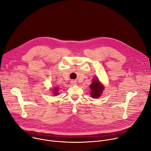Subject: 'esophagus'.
Returning <instances> with one entry per match:
<instances>
[{"label": "esophagus", "instance_id": "34e87169", "mask_svg": "<svg viewBox=\"0 0 151 151\" xmlns=\"http://www.w3.org/2000/svg\"><path fill=\"white\" fill-rule=\"evenodd\" d=\"M71 84H73V85H75V84H76V81H75V80H72L71 81Z\"/></svg>", "mask_w": 151, "mask_h": 151}]
</instances>
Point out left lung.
<instances>
[{
  "label": "left lung",
  "mask_w": 151,
  "mask_h": 151,
  "mask_svg": "<svg viewBox=\"0 0 151 151\" xmlns=\"http://www.w3.org/2000/svg\"><path fill=\"white\" fill-rule=\"evenodd\" d=\"M91 89V96L93 98H98L101 95L104 87L99 83L98 79H93V82L90 87Z\"/></svg>",
  "instance_id": "left-lung-1"
}]
</instances>
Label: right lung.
I'll use <instances>...</instances> for the list:
<instances>
[{
  "instance_id": "obj_1",
  "label": "right lung",
  "mask_w": 151,
  "mask_h": 151,
  "mask_svg": "<svg viewBox=\"0 0 151 151\" xmlns=\"http://www.w3.org/2000/svg\"><path fill=\"white\" fill-rule=\"evenodd\" d=\"M58 90V88H55V90H54V91H55V93H54V94L55 95V96H56L57 94H58V93L57 92Z\"/></svg>"
}]
</instances>
